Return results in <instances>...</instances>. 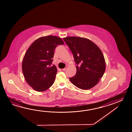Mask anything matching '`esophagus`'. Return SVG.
<instances>
[{"mask_svg": "<svg viewBox=\"0 0 132 132\" xmlns=\"http://www.w3.org/2000/svg\"><path fill=\"white\" fill-rule=\"evenodd\" d=\"M67 67H65L64 68H63V69H62V70L63 71H65V70H67Z\"/></svg>", "mask_w": 132, "mask_h": 132, "instance_id": "esophagus-1", "label": "esophagus"}]
</instances>
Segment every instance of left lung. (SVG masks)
I'll return each mask as SVG.
<instances>
[{"instance_id": "left-lung-1", "label": "left lung", "mask_w": 132, "mask_h": 132, "mask_svg": "<svg viewBox=\"0 0 132 132\" xmlns=\"http://www.w3.org/2000/svg\"><path fill=\"white\" fill-rule=\"evenodd\" d=\"M73 54L77 65L76 75L69 78L74 85L82 90L95 86L104 75L106 64L101 50L90 39L78 37L63 38Z\"/></svg>"}]
</instances>
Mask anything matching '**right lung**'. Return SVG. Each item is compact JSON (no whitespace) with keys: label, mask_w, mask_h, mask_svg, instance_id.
Here are the masks:
<instances>
[{"label":"right lung","mask_w":132,"mask_h":132,"mask_svg":"<svg viewBox=\"0 0 132 132\" xmlns=\"http://www.w3.org/2000/svg\"><path fill=\"white\" fill-rule=\"evenodd\" d=\"M64 44L59 37L47 36L35 40L28 48L22 60V71L25 80L34 90L43 92L53 84L57 69L51 65L54 50Z\"/></svg>","instance_id":"add662e5"}]
</instances>
